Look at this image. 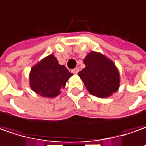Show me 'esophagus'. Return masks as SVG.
Instances as JSON below:
<instances>
[{
  "mask_svg": "<svg viewBox=\"0 0 146 146\" xmlns=\"http://www.w3.org/2000/svg\"><path fill=\"white\" fill-rule=\"evenodd\" d=\"M79 72V68H73V70H72V73H74V74H77V73Z\"/></svg>",
  "mask_w": 146,
  "mask_h": 146,
  "instance_id": "esophagus-1",
  "label": "esophagus"
}]
</instances>
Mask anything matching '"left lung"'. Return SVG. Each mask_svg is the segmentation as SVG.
Segmentation results:
<instances>
[{
	"mask_svg": "<svg viewBox=\"0 0 146 146\" xmlns=\"http://www.w3.org/2000/svg\"><path fill=\"white\" fill-rule=\"evenodd\" d=\"M84 68L78 73L86 89L98 98H107L117 91L119 74L115 64L102 54L91 52L84 59Z\"/></svg>",
	"mask_w": 146,
	"mask_h": 146,
	"instance_id": "left-lung-1",
	"label": "left lung"
}]
</instances>
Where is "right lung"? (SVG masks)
<instances>
[{
  "label": "right lung",
  "mask_w": 146,
  "mask_h": 146,
  "mask_svg": "<svg viewBox=\"0 0 146 146\" xmlns=\"http://www.w3.org/2000/svg\"><path fill=\"white\" fill-rule=\"evenodd\" d=\"M72 75L64 65L59 64L56 58L50 55L31 68L30 85L39 95L53 98L60 94Z\"/></svg>",
  "instance_id": "obj_1"
}]
</instances>
